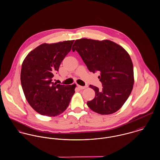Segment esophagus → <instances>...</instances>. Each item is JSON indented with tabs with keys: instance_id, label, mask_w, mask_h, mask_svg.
<instances>
[{
	"instance_id": "34e87169",
	"label": "esophagus",
	"mask_w": 160,
	"mask_h": 160,
	"mask_svg": "<svg viewBox=\"0 0 160 160\" xmlns=\"http://www.w3.org/2000/svg\"><path fill=\"white\" fill-rule=\"evenodd\" d=\"M78 87L79 89H84L86 88H88V86H79V85H78Z\"/></svg>"
}]
</instances>
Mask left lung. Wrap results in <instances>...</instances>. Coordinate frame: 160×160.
<instances>
[{
    "mask_svg": "<svg viewBox=\"0 0 160 160\" xmlns=\"http://www.w3.org/2000/svg\"><path fill=\"white\" fill-rule=\"evenodd\" d=\"M72 51H77L88 69L98 76L102 89L90 85L95 98L87 102L92 111L112 114L119 110L130 95L134 85V68L128 53L109 40L81 39L75 41Z\"/></svg>",
    "mask_w": 160,
    "mask_h": 160,
    "instance_id": "1",
    "label": "left lung"
}]
</instances>
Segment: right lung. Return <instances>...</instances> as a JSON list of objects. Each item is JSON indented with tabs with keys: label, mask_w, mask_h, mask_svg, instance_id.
<instances>
[{
	"label": "right lung",
	"mask_w": 160,
	"mask_h": 160,
	"mask_svg": "<svg viewBox=\"0 0 160 160\" xmlns=\"http://www.w3.org/2000/svg\"><path fill=\"white\" fill-rule=\"evenodd\" d=\"M73 42L42 44L30 52L23 61L20 76L23 92L29 104L39 114L55 116L68 107L76 84H57L52 79Z\"/></svg>",
	"instance_id": "1"
}]
</instances>
